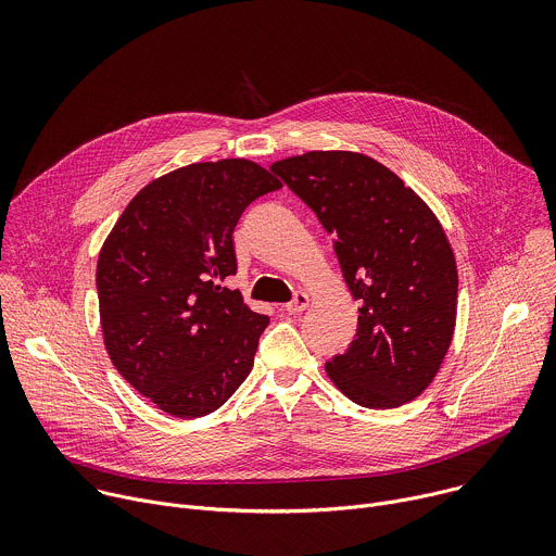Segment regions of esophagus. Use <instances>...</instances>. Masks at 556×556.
<instances>
[{
  "label": "esophagus",
  "instance_id": "obj_1",
  "mask_svg": "<svg viewBox=\"0 0 556 556\" xmlns=\"http://www.w3.org/2000/svg\"><path fill=\"white\" fill-rule=\"evenodd\" d=\"M307 305H309V296H307L305 292H296L294 299H292L290 303H286L283 309H286L288 314H301Z\"/></svg>",
  "mask_w": 556,
  "mask_h": 556
}]
</instances>
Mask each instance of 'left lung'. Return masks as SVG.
<instances>
[{"label":"left lung","mask_w":556,"mask_h":556,"mask_svg":"<svg viewBox=\"0 0 556 556\" xmlns=\"http://www.w3.org/2000/svg\"><path fill=\"white\" fill-rule=\"evenodd\" d=\"M334 237L361 303L356 339L326 363L361 407L395 409L433 382L457 316V264L431 206L358 151H307L270 167Z\"/></svg>","instance_id":"1"}]
</instances>
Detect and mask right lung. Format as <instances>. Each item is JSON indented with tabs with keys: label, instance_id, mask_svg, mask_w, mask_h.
<instances>
[{
	"label": "right lung",
	"instance_id": "1",
	"mask_svg": "<svg viewBox=\"0 0 556 556\" xmlns=\"http://www.w3.org/2000/svg\"><path fill=\"white\" fill-rule=\"evenodd\" d=\"M277 189L247 157L193 163L142 187L105 237L97 264L105 350L169 416L219 409L253 369L268 316L222 283L237 273V219Z\"/></svg>",
	"mask_w": 556,
	"mask_h": 556
}]
</instances>
